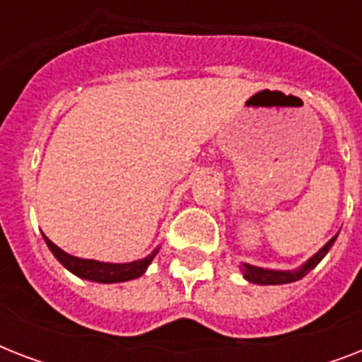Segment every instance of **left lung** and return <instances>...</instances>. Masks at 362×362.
Listing matches in <instances>:
<instances>
[{"mask_svg": "<svg viewBox=\"0 0 362 362\" xmlns=\"http://www.w3.org/2000/svg\"><path fill=\"white\" fill-rule=\"evenodd\" d=\"M338 235L331 238V240L327 242L325 246L321 247L320 252L315 253L314 257H310L306 263L297 270H270V269H261V267H253V264L244 263L242 267V272H244V278L247 281H252V284H259V286H278V284H291V281H297L300 278L308 274L310 270L314 269L315 264L320 263L321 259L325 257L329 250L332 247L334 240H337Z\"/></svg>", "mask_w": 362, "mask_h": 362, "instance_id": "obj_1", "label": "left lung"}]
</instances>
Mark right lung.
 <instances>
[{"label":"right lung","instance_id":"1","mask_svg":"<svg viewBox=\"0 0 362 362\" xmlns=\"http://www.w3.org/2000/svg\"><path fill=\"white\" fill-rule=\"evenodd\" d=\"M45 242L50 247V252L54 253V257L58 259L65 269L71 270L78 278L99 281V284H116V281L135 280V278L146 272L148 264L152 263V259L156 257V253L159 250V247H156L148 257L133 261V263H101V261H93V259H81L75 257V255H69L62 247L56 246L52 240H48V237H45Z\"/></svg>","mask_w":362,"mask_h":362}]
</instances>
